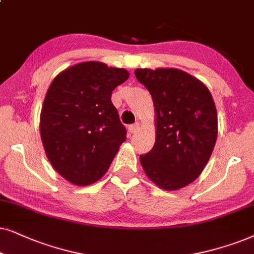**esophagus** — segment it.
<instances>
[{"label":"esophagus","mask_w":254,"mask_h":254,"mask_svg":"<svg viewBox=\"0 0 254 254\" xmlns=\"http://www.w3.org/2000/svg\"><path fill=\"white\" fill-rule=\"evenodd\" d=\"M139 123H134V124H132V125H130L129 127V132L131 133V134H133V133H136L138 130H139Z\"/></svg>","instance_id":"esophagus-1"}]
</instances>
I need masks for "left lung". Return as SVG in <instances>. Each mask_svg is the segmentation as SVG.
I'll return each instance as SVG.
<instances>
[{"instance_id": "obj_1", "label": "left lung", "mask_w": 254, "mask_h": 254, "mask_svg": "<svg viewBox=\"0 0 254 254\" xmlns=\"http://www.w3.org/2000/svg\"><path fill=\"white\" fill-rule=\"evenodd\" d=\"M155 113V141L139 160L147 178L164 190L196 180L217 139V111L207 86L178 68H137Z\"/></svg>"}]
</instances>
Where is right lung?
Instances as JSON below:
<instances>
[{
    "instance_id": "add662e5",
    "label": "right lung",
    "mask_w": 254,
    "mask_h": 254,
    "mask_svg": "<svg viewBox=\"0 0 254 254\" xmlns=\"http://www.w3.org/2000/svg\"><path fill=\"white\" fill-rule=\"evenodd\" d=\"M129 75L124 68L84 62L64 69L50 84L40 137L52 167L70 184L83 187L100 180L127 139L111 94Z\"/></svg>"
}]
</instances>
